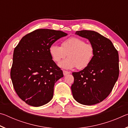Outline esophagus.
I'll use <instances>...</instances> for the list:
<instances>
[{
    "mask_svg": "<svg viewBox=\"0 0 128 128\" xmlns=\"http://www.w3.org/2000/svg\"><path fill=\"white\" fill-rule=\"evenodd\" d=\"M69 73H70V72H68V71H66V70H63V74L64 76H66L67 74H69Z\"/></svg>",
    "mask_w": 128,
    "mask_h": 128,
    "instance_id": "34e87169",
    "label": "esophagus"
}]
</instances>
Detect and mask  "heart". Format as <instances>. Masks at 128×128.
Returning a JSON list of instances; mask_svg holds the SVG:
<instances>
[{"instance_id": "b5f03b06", "label": "heart", "mask_w": 128, "mask_h": 128, "mask_svg": "<svg viewBox=\"0 0 128 128\" xmlns=\"http://www.w3.org/2000/svg\"><path fill=\"white\" fill-rule=\"evenodd\" d=\"M49 52L54 62H59L68 55L69 58L59 64L63 68L71 69L74 67L78 70L89 66L95 55L93 44L87 43L84 39L72 36L62 42L61 46L52 44L50 47Z\"/></svg>"}]
</instances>
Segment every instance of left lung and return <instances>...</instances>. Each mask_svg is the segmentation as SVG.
<instances>
[{
    "label": "left lung",
    "instance_id": "8db88e82",
    "mask_svg": "<svg viewBox=\"0 0 128 128\" xmlns=\"http://www.w3.org/2000/svg\"><path fill=\"white\" fill-rule=\"evenodd\" d=\"M76 34L90 40L95 48V55L87 68L72 73L73 96L82 104H95L110 95L118 79V51L109 39L96 32L81 30Z\"/></svg>",
    "mask_w": 128,
    "mask_h": 128
}]
</instances>
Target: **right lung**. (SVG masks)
Here are the masks:
<instances>
[{
  "label": "right lung",
  "mask_w": 128,
  "mask_h": 128,
  "mask_svg": "<svg viewBox=\"0 0 128 128\" xmlns=\"http://www.w3.org/2000/svg\"><path fill=\"white\" fill-rule=\"evenodd\" d=\"M66 35L60 30L36 29L23 36L15 47L10 78L16 94L28 104L39 107L52 98L54 85L63 73L49 48Z\"/></svg>",
  "instance_id": "1"
}]
</instances>
